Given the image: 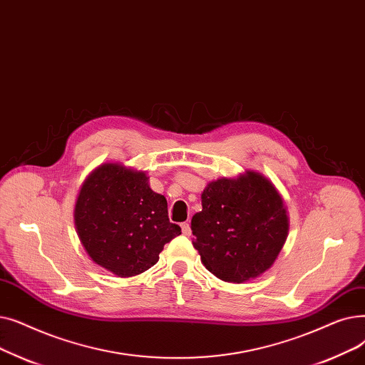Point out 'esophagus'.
Returning a JSON list of instances; mask_svg holds the SVG:
<instances>
[{
    "mask_svg": "<svg viewBox=\"0 0 365 365\" xmlns=\"http://www.w3.org/2000/svg\"><path fill=\"white\" fill-rule=\"evenodd\" d=\"M181 229H182V233H184L185 236L192 235V227H190V222H188V221H185V222L181 224Z\"/></svg>",
    "mask_w": 365,
    "mask_h": 365,
    "instance_id": "obj_1",
    "label": "esophagus"
}]
</instances>
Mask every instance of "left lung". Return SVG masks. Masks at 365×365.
I'll return each mask as SVG.
<instances>
[{
    "instance_id": "8db88e82",
    "label": "left lung",
    "mask_w": 365,
    "mask_h": 365,
    "mask_svg": "<svg viewBox=\"0 0 365 365\" xmlns=\"http://www.w3.org/2000/svg\"><path fill=\"white\" fill-rule=\"evenodd\" d=\"M289 230L287 206L257 170L207 182L202 211L192 218L193 247L218 279L247 282L269 270Z\"/></svg>"
}]
</instances>
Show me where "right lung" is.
<instances>
[{
	"label": "right lung",
	"instance_id": "add662e5",
	"mask_svg": "<svg viewBox=\"0 0 365 365\" xmlns=\"http://www.w3.org/2000/svg\"><path fill=\"white\" fill-rule=\"evenodd\" d=\"M81 245L99 267L132 277L159 262L165 244L181 235L168 218V202L148 184L145 170L107 162L81 184L74 207Z\"/></svg>",
	"mask_w": 365,
	"mask_h": 365
}]
</instances>
